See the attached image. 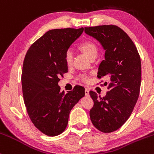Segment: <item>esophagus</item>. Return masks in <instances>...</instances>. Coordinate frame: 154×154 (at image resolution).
Here are the masks:
<instances>
[{"label": "esophagus", "mask_w": 154, "mask_h": 154, "mask_svg": "<svg viewBox=\"0 0 154 154\" xmlns=\"http://www.w3.org/2000/svg\"><path fill=\"white\" fill-rule=\"evenodd\" d=\"M85 93L86 96H89V89L86 88L85 90Z\"/></svg>", "instance_id": "esophagus-1"}]
</instances>
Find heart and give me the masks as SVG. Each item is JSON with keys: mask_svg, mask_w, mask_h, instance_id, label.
Returning <instances> with one entry per match:
<instances>
[{"mask_svg": "<svg viewBox=\"0 0 154 154\" xmlns=\"http://www.w3.org/2000/svg\"><path fill=\"white\" fill-rule=\"evenodd\" d=\"M79 49L87 56L90 59L92 58L96 57L98 55V47L92 41H85L82 42L80 45H79ZM64 60L67 66H71L73 61V55L70 51H67L64 55ZM79 79L81 81L85 82H87L88 81V77L85 75H79Z\"/></svg>", "mask_w": 154, "mask_h": 154, "instance_id": "obj_1", "label": "heart"}]
</instances>
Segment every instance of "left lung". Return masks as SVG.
I'll use <instances>...</instances> for the list:
<instances>
[{
  "label": "left lung",
  "mask_w": 154,
  "mask_h": 154,
  "mask_svg": "<svg viewBox=\"0 0 154 154\" xmlns=\"http://www.w3.org/2000/svg\"><path fill=\"white\" fill-rule=\"evenodd\" d=\"M85 32L98 40L106 51L98 77L109 79L106 96L101 98L90 91L94 102L90 117L98 130L114 132L126 122L137 103L141 82L140 57L132 40L119 26L85 27Z\"/></svg>",
  "instance_id": "8db88e82"
}]
</instances>
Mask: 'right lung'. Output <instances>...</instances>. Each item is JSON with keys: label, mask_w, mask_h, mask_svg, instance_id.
<instances>
[{"label": "right lung", "mask_w": 154, "mask_h": 154, "mask_svg": "<svg viewBox=\"0 0 154 154\" xmlns=\"http://www.w3.org/2000/svg\"><path fill=\"white\" fill-rule=\"evenodd\" d=\"M64 28L48 31L29 47L22 73L24 104L32 122L48 136L64 131L72 108L84 97L85 88L76 85L68 93L60 92V77L68 72L64 55L83 32Z\"/></svg>", "instance_id": "right-lung-1"}]
</instances>
